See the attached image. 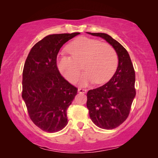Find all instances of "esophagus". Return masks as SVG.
<instances>
[{"instance_id":"34e87169","label":"esophagus","mask_w":158,"mask_h":158,"mask_svg":"<svg viewBox=\"0 0 158 158\" xmlns=\"http://www.w3.org/2000/svg\"><path fill=\"white\" fill-rule=\"evenodd\" d=\"M77 91H78V93H85L87 92V90L82 89H78V90H77Z\"/></svg>"}]
</instances>
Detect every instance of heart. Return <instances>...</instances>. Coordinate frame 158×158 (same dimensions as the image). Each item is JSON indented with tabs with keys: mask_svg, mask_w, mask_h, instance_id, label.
<instances>
[{
	"mask_svg": "<svg viewBox=\"0 0 158 158\" xmlns=\"http://www.w3.org/2000/svg\"><path fill=\"white\" fill-rule=\"evenodd\" d=\"M71 56L61 55L57 67L61 74L70 82L78 79L81 66L85 72L79 79V84L86 86L93 82L100 84L110 79L116 71L118 56L111 45L102 43L98 40L82 37L68 47Z\"/></svg>",
	"mask_w": 158,
	"mask_h": 158,
	"instance_id": "heart-1",
	"label": "heart"
}]
</instances>
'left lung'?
Returning a JSON list of instances; mask_svg holds the SVG:
<instances>
[{
  "instance_id": "left-lung-1",
  "label": "left lung",
  "mask_w": 158,
  "mask_h": 158,
  "mask_svg": "<svg viewBox=\"0 0 158 158\" xmlns=\"http://www.w3.org/2000/svg\"><path fill=\"white\" fill-rule=\"evenodd\" d=\"M100 37L114 47L118 59L116 71L109 81L87 93L86 106L93 123L105 130L118 127L129 115L136 95L135 73L127 50L116 40L103 33H89Z\"/></svg>"
}]
</instances>
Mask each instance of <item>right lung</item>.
I'll return each mask as SVG.
<instances>
[{"mask_svg":"<svg viewBox=\"0 0 158 158\" xmlns=\"http://www.w3.org/2000/svg\"><path fill=\"white\" fill-rule=\"evenodd\" d=\"M79 33L49 35L34 45L23 67L22 98L32 121L53 133L68 124L67 110L77 89L61 76L56 65L63 45Z\"/></svg>","mask_w":158,"mask_h":158,"instance_id":"obj_1","label":"right lung"}]
</instances>
